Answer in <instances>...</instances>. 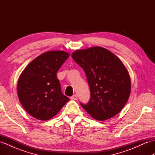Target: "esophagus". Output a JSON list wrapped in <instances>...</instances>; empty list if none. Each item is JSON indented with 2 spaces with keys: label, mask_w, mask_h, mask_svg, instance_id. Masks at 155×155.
Listing matches in <instances>:
<instances>
[{
  "label": "esophagus",
  "mask_w": 155,
  "mask_h": 155,
  "mask_svg": "<svg viewBox=\"0 0 155 155\" xmlns=\"http://www.w3.org/2000/svg\"><path fill=\"white\" fill-rule=\"evenodd\" d=\"M71 100H77V98H78L77 95V94H73V95H72V96L71 97Z\"/></svg>",
  "instance_id": "1"
}]
</instances>
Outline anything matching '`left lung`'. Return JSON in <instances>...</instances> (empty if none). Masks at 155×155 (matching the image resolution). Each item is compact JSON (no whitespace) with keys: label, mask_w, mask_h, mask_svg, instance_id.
I'll return each instance as SVG.
<instances>
[{"label":"left lung","mask_w":155,"mask_h":155,"mask_svg":"<svg viewBox=\"0 0 155 155\" xmlns=\"http://www.w3.org/2000/svg\"><path fill=\"white\" fill-rule=\"evenodd\" d=\"M72 58L83 68L91 91L87 104L81 107L98 120L113 117L123 109L130 93V78L116 55L100 47L78 50Z\"/></svg>","instance_id":"obj_1"}]
</instances>
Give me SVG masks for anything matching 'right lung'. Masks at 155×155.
I'll return each instance as SVG.
<instances>
[{"label": "right lung", "instance_id": "add662e5", "mask_svg": "<svg viewBox=\"0 0 155 155\" xmlns=\"http://www.w3.org/2000/svg\"><path fill=\"white\" fill-rule=\"evenodd\" d=\"M68 57L67 52L61 51L45 52L28 64L20 76L18 97L32 117L41 120L50 119L69 101L62 93L57 77Z\"/></svg>", "mask_w": 155, "mask_h": 155}]
</instances>
